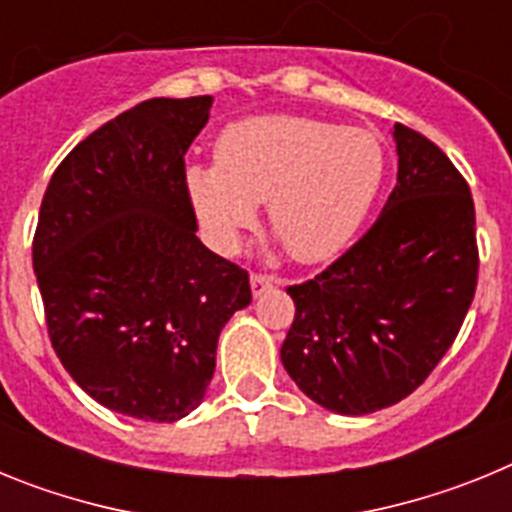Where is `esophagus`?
Returning a JSON list of instances; mask_svg holds the SVG:
<instances>
[{
  "mask_svg": "<svg viewBox=\"0 0 512 512\" xmlns=\"http://www.w3.org/2000/svg\"><path fill=\"white\" fill-rule=\"evenodd\" d=\"M271 287H274V277H269V274H251L253 297H261L266 289H271Z\"/></svg>",
  "mask_w": 512,
  "mask_h": 512,
  "instance_id": "34e87169",
  "label": "esophagus"
}]
</instances>
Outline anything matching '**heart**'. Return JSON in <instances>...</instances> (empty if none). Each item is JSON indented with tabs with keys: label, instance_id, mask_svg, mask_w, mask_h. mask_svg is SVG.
I'll use <instances>...</instances> for the list:
<instances>
[{
	"label": "heart",
	"instance_id": "heart-1",
	"mask_svg": "<svg viewBox=\"0 0 512 512\" xmlns=\"http://www.w3.org/2000/svg\"><path fill=\"white\" fill-rule=\"evenodd\" d=\"M387 176L377 133L305 115L235 120L215 140V164H189L184 192L202 230L233 251L259 205L300 264L346 251L372 212Z\"/></svg>",
	"mask_w": 512,
	"mask_h": 512
}]
</instances>
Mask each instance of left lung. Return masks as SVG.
Wrapping results in <instances>:
<instances>
[{
    "label": "left lung",
    "mask_w": 512,
    "mask_h": 512,
    "mask_svg": "<svg viewBox=\"0 0 512 512\" xmlns=\"http://www.w3.org/2000/svg\"><path fill=\"white\" fill-rule=\"evenodd\" d=\"M397 184L377 223L323 274L287 287L282 364L320 408L366 415L408 397L474 300V202L449 156L397 122Z\"/></svg>",
    "instance_id": "1"
}]
</instances>
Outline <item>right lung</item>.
I'll return each mask as SVG.
<instances>
[{
  "label": "right lung",
  "instance_id": "add662e5",
  "mask_svg": "<svg viewBox=\"0 0 512 512\" xmlns=\"http://www.w3.org/2000/svg\"><path fill=\"white\" fill-rule=\"evenodd\" d=\"M212 97H156L63 158L40 205L33 269L48 336L89 397L151 423L205 400L220 330L251 305L241 266L197 238L184 153Z\"/></svg>",
  "mask_w": 512,
  "mask_h": 512
}]
</instances>
